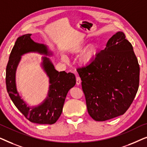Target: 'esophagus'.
I'll use <instances>...</instances> for the list:
<instances>
[{"label":"esophagus","mask_w":147,"mask_h":147,"mask_svg":"<svg viewBox=\"0 0 147 147\" xmlns=\"http://www.w3.org/2000/svg\"><path fill=\"white\" fill-rule=\"evenodd\" d=\"M81 78H80V77H76V84H77L78 86H79L80 84H81Z\"/></svg>","instance_id":"obj_1"}]
</instances>
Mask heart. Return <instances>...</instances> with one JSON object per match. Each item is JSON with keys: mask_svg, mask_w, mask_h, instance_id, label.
Returning a JSON list of instances; mask_svg holds the SVG:
<instances>
[{"mask_svg": "<svg viewBox=\"0 0 147 147\" xmlns=\"http://www.w3.org/2000/svg\"><path fill=\"white\" fill-rule=\"evenodd\" d=\"M87 45V41L82 40L78 42L75 45L73 46L71 49L70 51L73 53H80L84 49V48ZM98 54V46L97 44L93 43L90 45L88 47L85 49V51L83 52L82 55L80 56V63L82 66H89L90 65L93 63L94 60L96 59ZM62 59L63 61H66L65 57H62Z\"/></svg>", "mask_w": 147, "mask_h": 147, "instance_id": "b5f03b06", "label": "heart"}]
</instances>
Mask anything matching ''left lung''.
<instances>
[{
    "instance_id": "left-lung-1",
    "label": "left lung",
    "mask_w": 147,
    "mask_h": 147,
    "mask_svg": "<svg viewBox=\"0 0 147 147\" xmlns=\"http://www.w3.org/2000/svg\"><path fill=\"white\" fill-rule=\"evenodd\" d=\"M123 32L112 36L91 65L78 69L88 114L105 121L126 112L139 86L140 67Z\"/></svg>"
}]
</instances>
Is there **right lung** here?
<instances>
[{"label": "right lung", "instance_id": "add662e5", "mask_svg": "<svg viewBox=\"0 0 147 147\" xmlns=\"http://www.w3.org/2000/svg\"><path fill=\"white\" fill-rule=\"evenodd\" d=\"M31 35V34H25L18 37L12 49L6 69L7 90L16 107L30 122L41 124H53L61 116L67 92L76 85V77L72 73L57 71L49 58L43 57L42 67L49 77L50 84L47 97L37 106H28L21 99L16 86V70L21 56L31 52L46 56L53 55L47 45L34 42Z\"/></svg>", "mask_w": 147, "mask_h": 147}]
</instances>
